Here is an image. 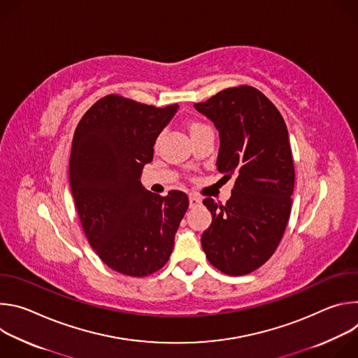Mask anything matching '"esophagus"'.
<instances>
[{"instance_id": "esophagus-1", "label": "esophagus", "mask_w": 358, "mask_h": 358, "mask_svg": "<svg viewBox=\"0 0 358 358\" xmlns=\"http://www.w3.org/2000/svg\"><path fill=\"white\" fill-rule=\"evenodd\" d=\"M201 201H202V199H201L198 195L189 194V207H196V206H199Z\"/></svg>"}]
</instances>
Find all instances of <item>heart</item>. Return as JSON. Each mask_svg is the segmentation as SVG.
Listing matches in <instances>:
<instances>
[{
  "mask_svg": "<svg viewBox=\"0 0 358 358\" xmlns=\"http://www.w3.org/2000/svg\"><path fill=\"white\" fill-rule=\"evenodd\" d=\"M203 127H208L207 124H203V123H201V122H192L191 124H189V130H191V133H194V131H196V130H201V129H203Z\"/></svg>",
  "mask_w": 358,
  "mask_h": 358,
  "instance_id": "heart-1",
  "label": "heart"
}]
</instances>
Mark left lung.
<instances>
[{"label":"left lung","mask_w":358,"mask_h":358,"mask_svg":"<svg viewBox=\"0 0 358 358\" xmlns=\"http://www.w3.org/2000/svg\"><path fill=\"white\" fill-rule=\"evenodd\" d=\"M194 108L220 131L218 171L235 176L225 206L203 199L213 222L201 245L222 273L248 275L275 253L290 217L294 166L287 127L272 101L248 85L224 89Z\"/></svg>","instance_id":"left-lung-1"}]
</instances>
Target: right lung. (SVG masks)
I'll list each match as a JSON object with an SVG mask.
<instances>
[{
	"label": "right lung",
	"instance_id": "right-lung-1",
	"mask_svg": "<svg viewBox=\"0 0 358 358\" xmlns=\"http://www.w3.org/2000/svg\"><path fill=\"white\" fill-rule=\"evenodd\" d=\"M177 109L108 94L73 134L69 182L85 235L101 261L127 276L143 278L167 264L188 208L185 192L162 196L140 182L156 138Z\"/></svg>",
	"mask_w": 358,
	"mask_h": 358
}]
</instances>
